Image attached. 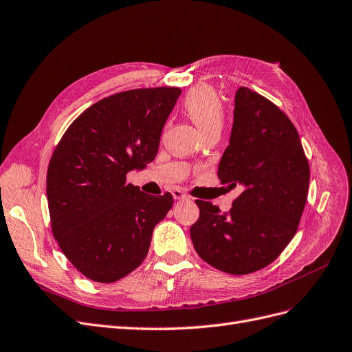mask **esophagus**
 <instances>
[{"label":"esophagus","instance_id":"1","mask_svg":"<svg viewBox=\"0 0 352 352\" xmlns=\"http://www.w3.org/2000/svg\"><path fill=\"white\" fill-rule=\"evenodd\" d=\"M172 195H173V198L176 199V201H180V199H188V195L185 192H182L180 189H173L172 190Z\"/></svg>","mask_w":352,"mask_h":352}]
</instances>
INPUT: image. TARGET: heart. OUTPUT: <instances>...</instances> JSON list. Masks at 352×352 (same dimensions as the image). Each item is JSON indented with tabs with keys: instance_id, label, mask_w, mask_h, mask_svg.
Returning <instances> with one entry per match:
<instances>
[{
	"instance_id": "1",
	"label": "heart",
	"mask_w": 352,
	"mask_h": 352,
	"mask_svg": "<svg viewBox=\"0 0 352 352\" xmlns=\"http://www.w3.org/2000/svg\"><path fill=\"white\" fill-rule=\"evenodd\" d=\"M185 111L202 134L212 128H221L223 125V103L210 87L192 90L185 99Z\"/></svg>"
}]
</instances>
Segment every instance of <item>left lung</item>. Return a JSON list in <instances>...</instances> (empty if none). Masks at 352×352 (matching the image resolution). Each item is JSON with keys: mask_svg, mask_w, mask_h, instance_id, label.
<instances>
[{"mask_svg": "<svg viewBox=\"0 0 352 352\" xmlns=\"http://www.w3.org/2000/svg\"><path fill=\"white\" fill-rule=\"evenodd\" d=\"M218 177L240 195L227 214L197 201L190 239L199 256L227 274L245 275L274 262L294 237L305 210L310 167L298 132L272 102L248 87L234 98L228 147Z\"/></svg>", "mask_w": 352, "mask_h": 352, "instance_id": "obj_1", "label": "left lung"}]
</instances>
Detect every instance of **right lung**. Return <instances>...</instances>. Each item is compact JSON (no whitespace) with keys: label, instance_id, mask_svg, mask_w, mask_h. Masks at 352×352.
Segmentation results:
<instances>
[{"label":"right lung","instance_id":"obj_1","mask_svg":"<svg viewBox=\"0 0 352 352\" xmlns=\"http://www.w3.org/2000/svg\"><path fill=\"white\" fill-rule=\"evenodd\" d=\"M182 90L135 89L84 111L65 131L46 176L52 233L67 259L89 280L115 283L142 263L154 227L173 197L126 184L155 159L162 131Z\"/></svg>","mask_w":352,"mask_h":352}]
</instances>
